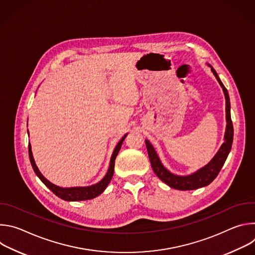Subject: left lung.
Masks as SVG:
<instances>
[{
	"instance_id": "obj_1",
	"label": "left lung",
	"mask_w": 255,
	"mask_h": 255,
	"mask_svg": "<svg viewBox=\"0 0 255 255\" xmlns=\"http://www.w3.org/2000/svg\"><path fill=\"white\" fill-rule=\"evenodd\" d=\"M211 69L213 71L214 76L216 77L217 81L219 82L220 86L222 87L226 99V119H227V127H226V133H225V142L222 144L221 148L217 154L214 156V158L203 168L198 170L197 172L187 175V176H178L170 173L160 162L154 148L152 145L149 143L148 140H145V144H146V148L148 151L149 160L152 166L153 171L156 173V175L162 180L166 185H168L170 188L181 190V191H190V190H196L202 187H206L210 185L212 181L216 178L218 173L220 172L222 166L224 165L227 156L231 150L232 142H233V124L231 120V114H230V99L228 95L227 89L222 84L221 80L218 77L216 70L211 66Z\"/></svg>"
}]
</instances>
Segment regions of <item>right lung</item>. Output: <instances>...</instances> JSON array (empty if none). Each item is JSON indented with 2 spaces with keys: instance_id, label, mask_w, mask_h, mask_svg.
I'll return each mask as SVG.
<instances>
[{
  "instance_id": "right-lung-1",
  "label": "right lung",
  "mask_w": 255,
  "mask_h": 255,
  "mask_svg": "<svg viewBox=\"0 0 255 255\" xmlns=\"http://www.w3.org/2000/svg\"><path fill=\"white\" fill-rule=\"evenodd\" d=\"M127 135H124L122 137V139L118 142L117 146L112 154L111 157V161H110V166H109L108 172L105 175V177L100 181V183L91 186V187H84V188H59L53 184H51L50 181H48L42 174L41 172L38 170L37 166L35 164L33 155H32V151H31V145L29 143L28 148H29V158H30V162L31 165L35 171V173L37 174V176L41 179L42 183L54 194L56 195L58 198L64 200V201H86V200H91L94 199L96 197H98L99 195H101L105 189L107 188V186L110 183V180L113 177V173H114V166H115V159L117 157V154L119 153V150L122 146V143L124 141V139L126 138Z\"/></svg>"
}]
</instances>
